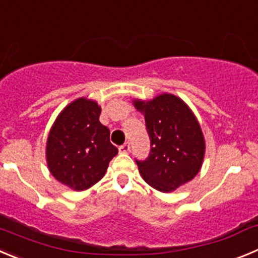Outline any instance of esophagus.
Returning <instances> with one entry per match:
<instances>
[{"mask_svg": "<svg viewBox=\"0 0 258 258\" xmlns=\"http://www.w3.org/2000/svg\"><path fill=\"white\" fill-rule=\"evenodd\" d=\"M118 150H119V153L122 154L130 153V150H131V145H130V143H124L123 145H121L119 148H118Z\"/></svg>", "mask_w": 258, "mask_h": 258, "instance_id": "1", "label": "esophagus"}]
</instances>
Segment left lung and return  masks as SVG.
Wrapping results in <instances>:
<instances>
[{"label":"left lung","instance_id":"left-lung-1","mask_svg":"<svg viewBox=\"0 0 258 258\" xmlns=\"http://www.w3.org/2000/svg\"><path fill=\"white\" fill-rule=\"evenodd\" d=\"M145 115L150 153L137 167L146 183L170 192L199 173L205 154V140L196 117L179 98L170 94L151 102L135 100Z\"/></svg>","mask_w":258,"mask_h":258}]
</instances>
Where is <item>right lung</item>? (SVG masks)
Here are the masks:
<instances>
[{
	"mask_svg": "<svg viewBox=\"0 0 258 258\" xmlns=\"http://www.w3.org/2000/svg\"><path fill=\"white\" fill-rule=\"evenodd\" d=\"M100 112L93 100H75L62 110L48 136L50 173L76 191L89 188L102 179L118 153L109 140V128L99 122Z\"/></svg>",
	"mask_w": 258,
	"mask_h": 258,
	"instance_id": "1",
	"label": "right lung"
}]
</instances>
